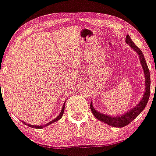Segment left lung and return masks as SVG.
Listing matches in <instances>:
<instances>
[{
  "label": "left lung",
  "instance_id": "1",
  "mask_svg": "<svg viewBox=\"0 0 156 156\" xmlns=\"http://www.w3.org/2000/svg\"><path fill=\"white\" fill-rule=\"evenodd\" d=\"M126 43L128 44L138 54L139 57H140V63H141L142 67L144 69V77H145V92L143 96L142 99L140 100V102L137 104V106H135V107H133L131 110L126 112L125 114L119 116H110V115H104L98 112V111H96L95 109L94 108L92 102L90 103V109L93 115H94V117L97 119L100 120L101 122H103L105 123L108 124L110 126H115V127H122L126 125H128L131 122H132L133 120L135 119V118L137 117L138 115L141 113L142 111H144V109L145 108L146 105L147 104L148 99L150 97V92H151V78H150V72H149V69L147 65L146 61L144 58V54L140 50V49L138 48V46L135 45V44L132 41L129 35H126Z\"/></svg>",
  "mask_w": 156,
  "mask_h": 156
}]
</instances>
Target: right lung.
<instances>
[{"label":"right lung","mask_w":156,"mask_h":156,"mask_svg":"<svg viewBox=\"0 0 156 156\" xmlns=\"http://www.w3.org/2000/svg\"><path fill=\"white\" fill-rule=\"evenodd\" d=\"M0 89H1V83H0ZM64 109H65V103H64V105H63L62 109V111H61L60 114H59V115H58V117L55 118L54 119H53L52 121H50V122H47V123L45 124V125H40V126H37V125H30V124H27V123H26V125H28V126H30V127H33V128H37V129L43 128V127H45V126H48V125H49V124L53 123V122H57V121H58V120L60 119L62 117L63 113H64ZM24 123H25V122H24Z\"/></svg>","instance_id":"right-lung-1"}]
</instances>
